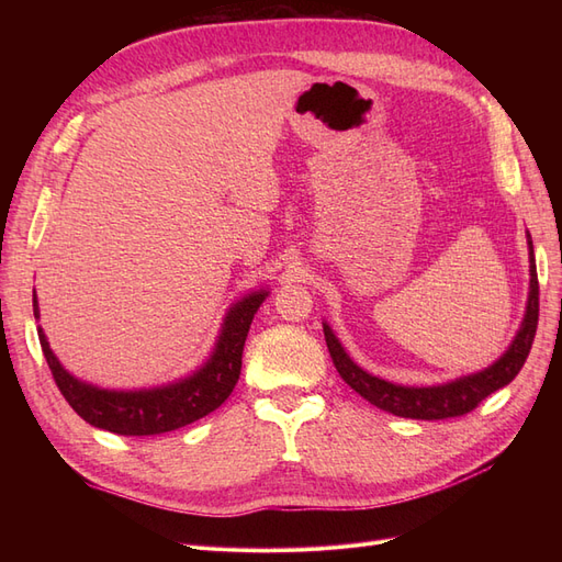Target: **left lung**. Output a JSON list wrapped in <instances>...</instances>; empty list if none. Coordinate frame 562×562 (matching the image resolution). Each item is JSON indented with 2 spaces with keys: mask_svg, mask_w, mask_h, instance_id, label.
<instances>
[{
  "mask_svg": "<svg viewBox=\"0 0 562 562\" xmlns=\"http://www.w3.org/2000/svg\"><path fill=\"white\" fill-rule=\"evenodd\" d=\"M527 248H530V293H527L525 316L520 321L516 337L512 339V345H508V349L495 363L487 366L485 370L471 372V375L434 386L394 384L378 375H370V372L363 370L359 363H353L342 342L335 337L333 328L323 321V335H326V345L339 378H342L356 394H361L368 403L378 405L380 411H386L396 417L448 419L471 413L483 398L495 394L497 389L506 386L518 375L527 353L532 349V339L539 321V283L530 234H527Z\"/></svg>",
  "mask_w": 562,
  "mask_h": 562,
  "instance_id": "1",
  "label": "left lung"
}]
</instances>
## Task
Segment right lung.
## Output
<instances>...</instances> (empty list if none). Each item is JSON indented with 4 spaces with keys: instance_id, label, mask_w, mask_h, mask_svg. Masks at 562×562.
<instances>
[{
    "instance_id": "obj_1",
    "label": "right lung",
    "mask_w": 562,
    "mask_h": 562,
    "mask_svg": "<svg viewBox=\"0 0 562 562\" xmlns=\"http://www.w3.org/2000/svg\"><path fill=\"white\" fill-rule=\"evenodd\" d=\"M269 295L267 288L236 300L227 310L213 351L194 372L176 382L149 389H103L75 378L48 347L44 328L37 326L44 359L72 411L91 427L119 436H155L187 427L223 405L241 375V353L255 312ZM32 310L40 321L37 293L32 291Z\"/></svg>"
}]
</instances>
